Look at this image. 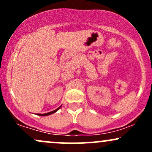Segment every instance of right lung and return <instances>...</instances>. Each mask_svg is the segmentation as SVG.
<instances>
[{"label": "right lung", "instance_id": "right-lung-1", "mask_svg": "<svg viewBox=\"0 0 152 152\" xmlns=\"http://www.w3.org/2000/svg\"><path fill=\"white\" fill-rule=\"evenodd\" d=\"M61 108V106L60 107H58V109H56V110H54V111H50V112H48V113H46V114H37V115H38V116H48V115H50V114H53V113H55V112H56L57 111H58V110L60 109Z\"/></svg>", "mask_w": 152, "mask_h": 152}]
</instances>
